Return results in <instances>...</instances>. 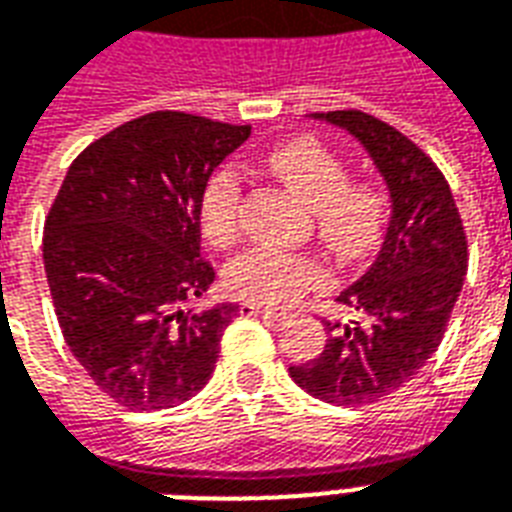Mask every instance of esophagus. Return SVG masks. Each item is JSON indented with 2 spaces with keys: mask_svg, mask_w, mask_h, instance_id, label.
Segmentation results:
<instances>
[{
  "mask_svg": "<svg viewBox=\"0 0 512 512\" xmlns=\"http://www.w3.org/2000/svg\"><path fill=\"white\" fill-rule=\"evenodd\" d=\"M241 314L244 317H265V319H284V311H276V308H265L260 303H241Z\"/></svg>",
  "mask_w": 512,
  "mask_h": 512,
  "instance_id": "obj_1",
  "label": "esophagus"
}]
</instances>
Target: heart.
Here are the masks:
<instances>
[{"label":"heart","instance_id":"heart-1","mask_svg":"<svg viewBox=\"0 0 512 512\" xmlns=\"http://www.w3.org/2000/svg\"><path fill=\"white\" fill-rule=\"evenodd\" d=\"M268 169L311 206L319 241L343 263L365 260L381 247L389 220V193L378 179L349 177L341 155L314 136H295L268 152ZM241 182L220 169L201 195V230L214 247H230L239 236ZM225 290L241 300L287 306L325 282L317 260L276 249H249L225 268Z\"/></svg>","mask_w":512,"mask_h":512}]
</instances>
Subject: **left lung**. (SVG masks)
<instances>
[{
	"label": "left lung",
	"mask_w": 512,
	"mask_h": 512,
	"mask_svg": "<svg viewBox=\"0 0 512 512\" xmlns=\"http://www.w3.org/2000/svg\"><path fill=\"white\" fill-rule=\"evenodd\" d=\"M314 117L357 136L392 195L376 263L338 295L360 322H327L333 335L317 360L290 365L303 392L360 408L397 392L438 351L467 273V236L443 171L408 136L360 109Z\"/></svg>",
	"instance_id": "obj_1"
}]
</instances>
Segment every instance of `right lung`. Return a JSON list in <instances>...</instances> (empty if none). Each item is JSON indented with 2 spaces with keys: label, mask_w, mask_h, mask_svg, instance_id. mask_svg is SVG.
I'll list each match as a JSON object with an SVG mask.
<instances>
[{
  "label": "right lung",
  "mask_w": 512,
  "mask_h": 512,
  "mask_svg": "<svg viewBox=\"0 0 512 512\" xmlns=\"http://www.w3.org/2000/svg\"><path fill=\"white\" fill-rule=\"evenodd\" d=\"M249 131L163 109L88 144L66 171L42 236L48 287L66 346L117 405L174 408L212 378L239 306H182L214 282L204 187Z\"/></svg>",
  "instance_id": "1"
}]
</instances>
